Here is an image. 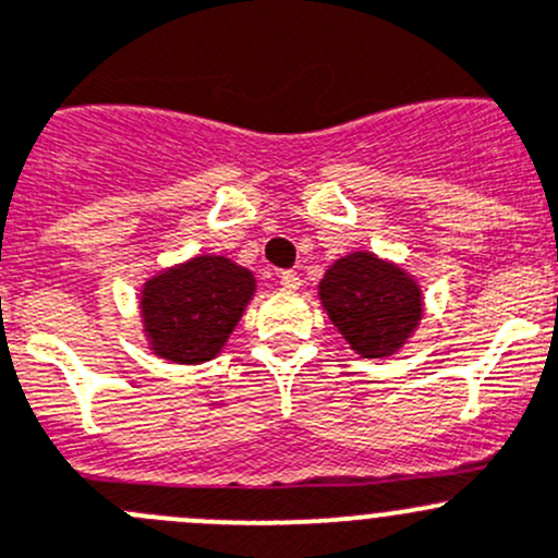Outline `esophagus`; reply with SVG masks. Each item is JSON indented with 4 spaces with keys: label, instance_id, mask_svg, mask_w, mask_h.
I'll use <instances>...</instances> for the list:
<instances>
[{
    "label": "esophagus",
    "instance_id": "obj_1",
    "mask_svg": "<svg viewBox=\"0 0 558 558\" xmlns=\"http://www.w3.org/2000/svg\"><path fill=\"white\" fill-rule=\"evenodd\" d=\"M279 284H282L284 290H299L301 276L295 274V270H282V276H279Z\"/></svg>",
    "mask_w": 558,
    "mask_h": 558
}]
</instances>
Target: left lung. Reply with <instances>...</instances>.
<instances>
[{"label": "left lung", "mask_w": 558, "mask_h": 558, "mask_svg": "<svg viewBox=\"0 0 558 558\" xmlns=\"http://www.w3.org/2000/svg\"><path fill=\"white\" fill-rule=\"evenodd\" d=\"M320 301L339 333L364 359L400 350L422 320L418 284L369 252L337 259L320 279Z\"/></svg>", "instance_id": "left-lung-1"}]
</instances>
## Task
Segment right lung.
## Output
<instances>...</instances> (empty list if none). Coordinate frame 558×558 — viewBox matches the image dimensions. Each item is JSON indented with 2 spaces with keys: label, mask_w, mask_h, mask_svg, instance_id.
<instances>
[{
  "label": "right lung",
  "mask_w": 558,
  "mask_h": 558,
  "mask_svg": "<svg viewBox=\"0 0 558 558\" xmlns=\"http://www.w3.org/2000/svg\"><path fill=\"white\" fill-rule=\"evenodd\" d=\"M254 295L252 270L203 254L147 279L142 320L150 350L167 362H210Z\"/></svg>",
  "instance_id": "obj_1"
}]
</instances>
